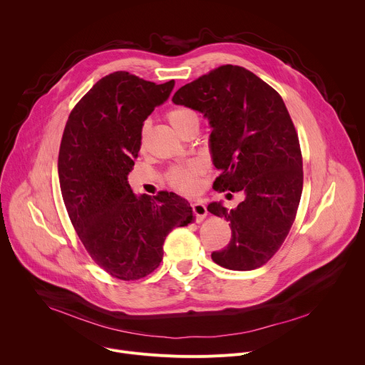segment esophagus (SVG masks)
<instances>
[{
	"instance_id": "34e87169",
	"label": "esophagus",
	"mask_w": 365,
	"mask_h": 365,
	"mask_svg": "<svg viewBox=\"0 0 365 365\" xmlns=\"http://www.w3.org/2000/svg\"><path fill=\"white\" fill-rule=\"evenodd\" d=\"M190 206H192V211H193V215H195V221L200 222L206 217V212H207L206 211V206L202 202H199V200L192 202Z\"/></svg>"
}]
</instances>
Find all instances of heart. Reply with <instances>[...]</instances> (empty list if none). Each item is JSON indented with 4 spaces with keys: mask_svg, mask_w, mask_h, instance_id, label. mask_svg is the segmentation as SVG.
<instances>
[{
    "mask_svg": "<svg viewBox=\"0 0 365 365\" xmlns=\"http://www.w3.org/2000/svg\"><path fill=\"white\" fill-rule=\"evenodd\" d=\"M168 120L172 124V127L182 133L185 128H187L192 124H199V118L196 111L187 107H176L168 113ZM145 133V127L143 128V137ZM202 173V168L197 163H187L183 166H175L168 173V182L172 187L190 193L197 189V178Z\"/></svg>",
    "mask_w": 365,
    "mask_h": 365,
    "instance_id": "heart-1",
    "label": "heart"
}]
</instances>
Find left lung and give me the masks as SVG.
<instances>
[{
    "label": "left lung",
    "instance_id": "8db88e82",
    "mask_svg": "<svg viewBox=\"0 0 365 365\" xmlns=\"http://www.w3.org/2000/svg\"><path fill=\"white\" fill-rule=\"evenodd\" d=\"M210 120L218 192H244L227 210L207 211L230 221L231 241L212 259L230 270L264 266L284 242L303 187L299 137L280 93L242 66L222 65L182 86L172 98Z\"/></svg>",
    "mask_w": 365,
    "mask_h": 365
}]
</instances>
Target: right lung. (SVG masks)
<instances>
[{"label": "right lung", "instance_id": "1", "mask_svg": "<svg viewBox=\"0 0 365 365\" xmlns=\"http://www.w3.org/2000/svg\"><path fill=\"white\" fill-rule=\"evenodd\" d=\"M173 86L175 81L158 85L124 71L110 73L79 99L63 130L58 168L69 220L93 262L124 282L158 269L169 232L193 220L179 195L138 197L127 182L143 123Z\"/></svg>", "mask_w": 365, "mask_h": 365}]
</instances>
